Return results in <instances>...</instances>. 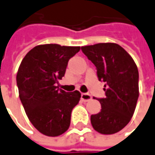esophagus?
Instances as JSON below:
<instances>
[{
    "label": "esophagus",
    "mask_w": 155,
    "mask_h": 155,
    "mask_svg": "<svg viewBox=\"0 0 155 155\" xmlns=\"http://www.w3.org/2000/svg\"><path fill=\"white\" fill-rule=\"evenodd\" d=\"M91 99V96L88 93H81V100L84 102H87Z\"/></svg>",
    "instance_id": "obj_1"
}]
</instances>
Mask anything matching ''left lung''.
<instances>
[{
    "label": "left lung",
    "mask_w": 155,
    "mask_h": 155,
    "mask_svg": "<svg viewBox=\"0 0 155 155\" xmlns=\"http://www.w3.org/2000/svg\"><path fill=\"white\" fill-rule=\"evenodd\" d=\"M81 50L96 66L98 80L105 83L106 97L98 99L102 109L91 114V126L101 134L116 133L130 122L135 111L139 96L137 67L116 43H98Z\"/></svg>",
    "instance_id": "1"
}]
</instances>
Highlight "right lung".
Segmentation results:
<instances>
[{
    "label": "right lung",
    "mask_w": 155,
    "mask_h": 155,
    "mask_svg": "<svg viewBox=\"0 0 155 155\" xmlns=\"http://www.w3.org/2000/svg\"><path fill=\"white\" fill-rule=\"evenodd\" d=\"M80 47L45 44L35 47L23 58L17 74V85L25 113L41 133L62 135L69 129L72 109L80 91L66 92L57 84L64 76L69 60Z\"/></svg>",
    "instance_id": "1"
}]
</instances>
